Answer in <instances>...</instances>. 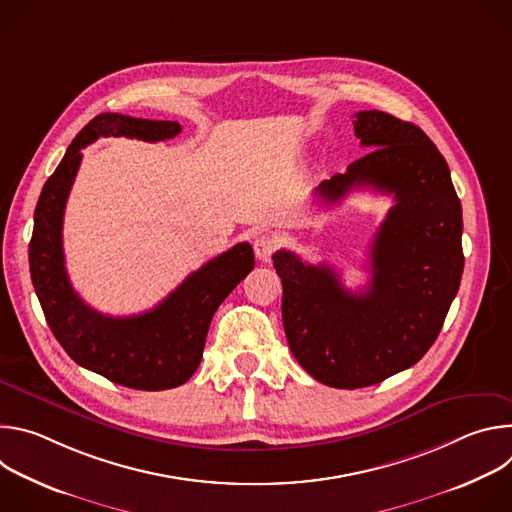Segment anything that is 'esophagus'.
<instances>
[{
    "label": "esophagus",
    "instance_id": "34e87169",
    "mask_svg": "<svg viewBox=\"0 0 512 512\" xmlns=\"http://www.w3.org/2000/svg\"><path fill=\"white\" fill-rule=\"evenodd\" d=\"M279 241L275 235H259L255 241H253V249H255V255L259 261H269V257L275 253Z\"/></svg>",
    "mask_w": 512,
    "mask_h": 512
}]
</instances>
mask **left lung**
<instances>
[{"mask_svg":"<svg viewBox=\"0 0 512 512\" xmlns=\"http://www.w3.org/2000/svg\"><path fill=\"white\" fill-rule=\"evenodd\" d=\"M352 123L371 152L324 180L316 196L334 204L362 186L393 196L371 245V285L354 294L328 265L283 249L273 255L287 344L334 389L369 387L413 367L440 334L464 271L462 204L435 143L385 111H358Z\"/></svg>","mask_w":512,"mask_h":512,"instance_id":"8db88e82","label":"left lung"}]
</instances>
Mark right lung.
<instances>
[{
  "label": "right lung",
  "mask_w": 512,
  "mask_h": 512,
  "mask_svg": "<svg viewBox=\"0 0 512 512\" xmlns=\"http://www.w3.org/2000/svg\"><path fill=\"white\" fill-rule=\"evenodd\" d=\"M180 131L178 121L97 115L68 145L34 210L30 273L52 334L81 367L139 391L174 389L194 375L214 312L255 267L253 249L239 243L188 275L154 310L113 318L87 306L72 289L64 267L62 218L85 145L111 135L164 141Z\"/></svg>",
  "instance_id": "add662e5"
}]
</instances>
